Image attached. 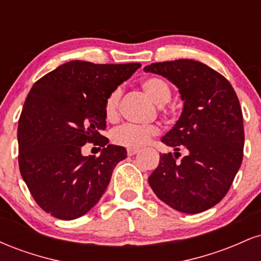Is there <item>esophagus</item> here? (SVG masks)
<instances>
[{
    "mask_svg": "<svg viewBox=\"0 0 261 261\" xmlns=\"http://www.w3.org/2000/svg\"><path fill=\"white\" fill-rule=\"evenodd\" d=\"M140 149L137 148H127V155H135L136 153H139Z\"/></svg>",
    "mask_w": 261,
    "mask_h": 261,
    "instance_id": "34e87169",
    "label": "esophagus"
}]
</instances>
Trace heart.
<instances>
[{
  "label": "heart",
  "instance_id": "obj_1",
  "mask_svg": "<svg viewBox=\"0 0 261 261\" xmlns=\"http://www.w3.org/2000/svg\"><path fill=\"white\" fill-rule=\"evenodd\" d=\"M143 92L147 94V97L157 106H163L168 103L172 92L168 83L161 77H146L141 82ZM121 89L116 88L107 97L104 103V114L109 121H115L119 118V106H120ZM160 127L155 125H134L125 124L116 127L113 131L112 139L116 145L124 146L128 148H140L145 146L152 137L157 136L160 134Z\"/></svg>",
  "mask_w": 261,
  "mask_h": 261
}]
</instances>
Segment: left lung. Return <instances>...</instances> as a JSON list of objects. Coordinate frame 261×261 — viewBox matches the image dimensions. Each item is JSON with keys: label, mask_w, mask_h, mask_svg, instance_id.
Returning a JSON list of instances; mask_svg holds the SVG:
<instances>
[{"label": "left lung", "mask_w": 261, "mask_h": 261, "mask_svg": "<svg viewBox=\"0 0 261 261\" xmlns=\"http://www.w3.org/2000/svg\"><path fill=\"white\" fill-rule=\"evenodd\" d=\"M145 72L161 74L179 88L184 109L162 142L188 154H161L149 175L152 190L184 214L211 208L228 193L243 160V114L228 80L195 60L154 62Z\"/></svg>", "instance_id": "1"}]
</instances>
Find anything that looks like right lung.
<instances>
[{
	"label": "right lung",
	"mask_w": 261,
	"mask_h": 261,
	"mask_svg": "<svg viewBox=\"0 0 261 261\" xmlns=\"http://www.w3.org/2000/svg\"><path fill=\"white\" fill-rule=\"evenodd\" d=\"M140 64L66 62L34 83L18 121V163L23 180L45 212L79 218L95 205L119 162L121 146L101 135L108 95ZM86 143L103 147L99 158L82 155Z\"/></svg>",
	"instance_id": "obj_1"
}]
</instances>
